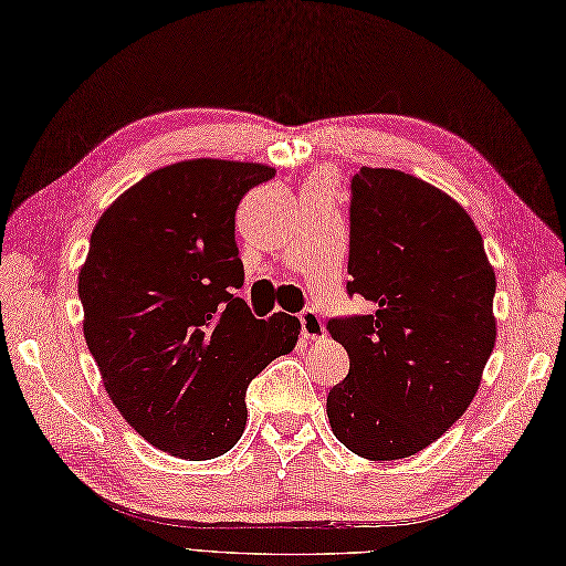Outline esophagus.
<instances>
[{
    "label": "esophagus",
    "instance_id": "obj_1",
    "mask_svg": "<svg viewBox=\"0 0 566 566\" xmlns=\"http://www.w3.org/2000/svg\"><path fill=\"white\" fill-rule=\"evenodd\" d=\"M300 324H302V336H305L307 340H322L326 338V328H324V322L322 316L316 310H305L300 314Z\"/></svg>",
    "mask_w": 566,
    "mask_h": 566
}]
</instances>
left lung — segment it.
<instances>
[{"instance_id": "left-lung-1", "label": "left lung", "mask_w": 566, "mask_h": 566, "mask_svg": "<svg viewBox=\"0 0 566 566\" xmlns=\"http://www.w3.org/2000/svg\"><path fill=\"white\" fill-rule=\"evenodd\" d=\"M350 195L348 293L375 312L328 322L350 371L328 391L326 412L357 457L408 459L478 394L497 338V281L473 218L442 189L360 168Z\"/></svg>"}]
</instances>
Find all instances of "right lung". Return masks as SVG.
Here are the masks:
<instances>
[{
    "instance_id": "right-lung-1",
    "label": "right lung",
    "mask_w": 566,
    "mask_h": 566,
    "mask_svg": "<svg viewBox=\"0 0 566 566\" xmlns=\"http://www.w3.org/2000/svg\"><path fill=\"white\" fill-rule=\"evenodd\" d=\"M273 175L261 163H175L93 228L78 273L88 350L122 418L170 457L209 461L235 447L247 387L297 343V316L254 319L238 297L235 211Z\"/></svg>"
}]
</instances>
